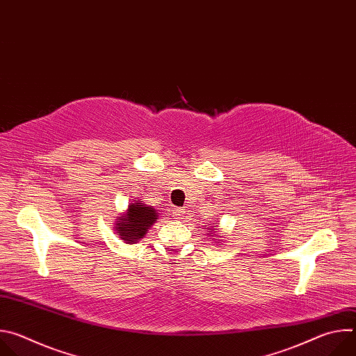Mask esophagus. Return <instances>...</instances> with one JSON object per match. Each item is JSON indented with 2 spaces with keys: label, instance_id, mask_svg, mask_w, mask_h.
<instances>
[{
  "label": "esophagus",
  "instance_id": "1",
  "mask_svg": "<svg viewBox=\"0 0 356 356\" xmlns=\"http://www.w3.org/2000/svg\"><path fill=\"white\" fill-rule=\"evenodd\" d=\"M173 213H175V216H176V217H180L184 211H183V209H175V210H173Z\"/></svg>",
  "mask_w": 356,
  "mask_h": 356
}]
</instances>
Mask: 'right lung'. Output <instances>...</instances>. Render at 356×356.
<instances>
[{"label": "right lung", "instance_id": "1", "mask_svg": "<svg viewBox=\"0 0 356 356\" xmlns=\"http://www.w3.org/2000/svg\"><path fill=\"white\" fill-rule=\"evenodd\" d=\"M117 222V231L122 241L128 243L136 242L145 236L147 228L158 220L156 210L147 207L142 202H134L128 207L125 217H120Z\"/></svg>", "mask_w": 356, "mask_h": 356}]
</instances>
